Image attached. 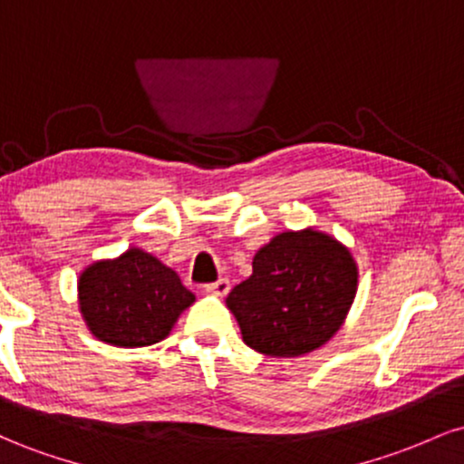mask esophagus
Wrapping results in <instances>:
<instances>
[{
    "label": "esophagus",
    "mask_w": 464,
    "mask_h": 464,
    "mask_svg": "<svg viewBox=\"0 0 464 464\" xmlns=\"http://www.w3.org/2000/svg\"><path fill=\"white\" fill-rule=\"evenodd\" d=\"M205 290L214 296H225V295H228V290H231V281L218 279V281H214V284H207Z\"/></svg>",
    "instance_id": "obj_1"
}]
</instances>
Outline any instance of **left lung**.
Masks as SVG:
<instances>
[{"label": "left lung", "mask_w": 464, "mask_h": 464, "mask_svg": "<svg viewBox=\"0 0 464 464\" xmlns=\"http://www.w3.org/2000/svg\"><path fill=\"white\" fill-rule=\"evenodd\" d=\"M358 266L327 233H279L257 250L253 275L227 296L244 343L270 358H296L323 347L347 318Z\"/></svg>", "instance_id": "obj_1"}]
</instances>
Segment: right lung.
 Here are the masks:
<instances>
[{"label": "right lung", "instance_id": "obj_1", "mask_svg": "<svg viewBox=\"0 0 464 464\" xmlns=\"http://www.w3.org/2000/svg\"><path fill=\"white\" fill-rule=\"evenodd\" d=\"M78 301L95 338L132 349L163 340L196 296L172 268L141 248H129L80 275Z\"/></svg>", "mask_w": 464, "mask_h": 464}]
</instances>
